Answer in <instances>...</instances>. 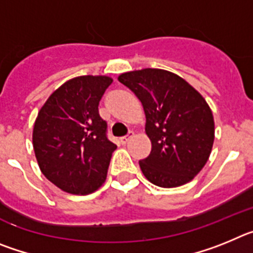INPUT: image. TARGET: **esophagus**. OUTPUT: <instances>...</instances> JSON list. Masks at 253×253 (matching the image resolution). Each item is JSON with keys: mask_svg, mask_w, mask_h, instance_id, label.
Returning <instances> with one entry per match:
<instances>
[{"mask_svg": "<svg viewBox=\"0 0 253 253\" xmlns=\"http://www.w3.org/2000/svg\"><path fill=\"white\" fill-rule=\"evenodd\" d=\"M133 137H134L133 131H129L128 135H125V137L120 138V143H122V144H126V143H128L129 140H130Z\"/></svg>", "mask_w": 253, "mask_h": 253, "instance_id": "34e87169", "label": "esophagus"}]
</instances>
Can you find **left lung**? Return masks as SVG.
Wrapping results in <instances>:
<instances>
[{
	"instance_id": "left-lung-1",
	"label": "left lung",
	"mask_w": 253,
	"mask_h": 253,
	"mask_svg": "<svg viewBox=\"0 0 253 253\" xmlns=\"http://www.w3.org/2000/svg\"><path fill=\"white\" fill-rule=\"evenodd\" d=\"M119 82L140 100L151 153L139 161L143 175L160 187L193 180L208 162L214 143L209 105L184 78L158 68L123 73Z\"/></svg>"
}]
</instances>
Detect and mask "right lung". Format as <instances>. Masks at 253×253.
Segmentation results:
<instances>
[{
	"label": "right lung",
	"mask_w": 253,
	"mask_h": 253,
	"mask_svg": "<svg viewBox=\"0 0 253 253\" xmlns=\"http://www.w3.org/2000/svg\"><path fill=\"white\" fill-rule=\"evenodd\" d=\"M113 84L107 76L64 82L38 113L33 147L43 175L66 193L87 195L106 180L116 146L106 137L99 102Z\"/></svg>",
	"instance_id": "1"
}]
</instances>
